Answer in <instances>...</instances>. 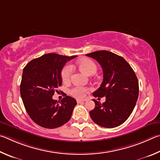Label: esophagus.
<instances>
[{
    "label": "esophagus",
    "mask_w": 160,
    "mask_h": 160,
    "mask_svg": "<svg viewBox=\"0 0 160 160\" xmlns=\"http://www.w3.org/2000/svg\"><path fill=\"white\" fill-rule=\"evenodd\" d=\"M86 99H82V100H77V103L78 104H79V103H83V102H86Z\"/></svg>",
    "instance_id": "1"
}]
</instances>
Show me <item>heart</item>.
Listing matches in <instances>:
<instances>
[{
  "label": "heart",
  "mask_w": 160,
  "mask_h": 160,
  "mask_svg": "<svg viewBox=\"0 0 160 160\" xmlns=\"http://www.w3.org/2000/svg\"><path fill=\"white\" fill-rule=\"evenodd\" d=\"M78 65L82 71L85 72L88 75H91L94 74L97 70V66L96 63L93 60L88 58L82 59V60L78 61ZM72 72L73 66L72 64H68L63 67L61 72V77L63 82L67 83L69 82ZM88 91L89 88L88 87L76 86L70 90L69 93L73 97L76 98H83L85 97L86 94L88 93Z\"/></svg>",
  "instance_id": "obj_1"
}]
</instances>
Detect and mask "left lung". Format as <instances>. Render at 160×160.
Instances as JSON below:
<instances>
[{
    "label": "left lung",
    "instance_id": "1",
    "mask_svg": "<svg viewBox=\"0 0 160 160\" xmlns=\"http://www.w3.org/2000/svg\"><path fill=\"white\" fill-rule=\"evenodd\" d=\"M86 55L97 60L103 71V81L93 96L106 98L102 104L93 100L96 106L89 112L91 119L100 127H118L129 117L138 100L139 86L135 72L124 58L112 52L99 50Z\"/></svg>",
    "mask_w": 160,
    "mask_h": 160
}]
</instances>
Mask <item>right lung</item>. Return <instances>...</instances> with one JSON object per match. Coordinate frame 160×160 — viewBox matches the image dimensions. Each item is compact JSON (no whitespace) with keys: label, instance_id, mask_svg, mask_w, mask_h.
I'll return each mask as SVG.
<instances>
[{"label":"right lung","instance_id":"right-lung-1","mask_svg":"<svg viewBox=\"0 0 160 160\" xmlns=\"http://www.w3.org/2000/svg\"><path fill=\"white\" fill-rule=\"evenodd\" d=\"M76 57L48 53L33 59L24 67L21 97L31 119L41 127H60L71 118L76 100L66 96L60 102L53 100L52 96L62 85L61 72L64 64Z\"/></svg>","mask_w":160,"mask_h":160}]
</instances>
